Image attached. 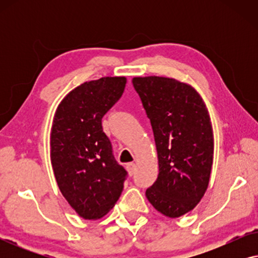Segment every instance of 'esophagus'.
<instances>
[{
	"label": "esophagus",
	"mask_w": 258,
	"mask_h": 258,
	"mask_svg": "<svg viewBox=\"0 0 258 258\" xmlns=\"http://www.w3.org/2000/svg\"><path fill=\"white\" fill-rule=\"evenodd\" d=\"M126 170H128L130 176H133L136 171V164L135 163H128V164H126Z\"/></svg>",
	"instance_id": "obj_1"
}]
</instances>
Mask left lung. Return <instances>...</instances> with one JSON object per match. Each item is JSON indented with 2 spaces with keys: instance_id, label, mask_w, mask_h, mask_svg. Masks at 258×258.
I'll return each instance as SVG.
<instances>
[{
  "instance_id": "left-lung-1",
  "label": "left lung",
  "mask_w": 258,
  "mask_h": 258,
  "mask_svg": "<svg viewBox=\"0 0 258 258\" xmlns=\"http://www.w3.org/2000/svg\"><path fill=\"white\" fill-rule=\"evenodd\" d=\"M133 84L153 126L158 176L146 196L157 211L176 218L206 194L214 161L209 111L194 87L170 77H134Z\"/></svg>"
}]
</instances>
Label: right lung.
<instances>
[{"label": "right lung", "instance_id": "1", "mask_svg": "<svg viewBox=\"0 0 258 258\" xmlns=\"http://www.w3.org/2000/svg\"><path fill=\"white\" fill-rule=\"evenodd\" d=\"M124 76L84 82L61 101L52 119L50 160L59 191L84 220L107 215L121 196L126 171L115 161L102 117L121 98Z\"/></svg>", "mask_w": 258, "mask_h": 258}]
</instances>
